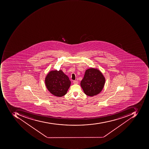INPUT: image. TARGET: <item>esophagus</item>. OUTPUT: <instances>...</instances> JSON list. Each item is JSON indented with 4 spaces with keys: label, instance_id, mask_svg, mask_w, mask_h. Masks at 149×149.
I'll return each instance as SVG.
<instances>
[{
    "label": "esophagus",
    "instance_id": "esophagus-1",
    "mask_svg": "<svg viewBox=\"0 0 149 149\" xmlns=\"http://www.w3.org/2000/svg\"><path fill=\"white\" fill-rule=\"evenodd\" d=\"M73 83L74 84H78V81H73Z\"/></svg>",
    "mask_w": 149,
    "mask_h": 149
}]
</instances>
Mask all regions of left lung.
I'll use <instances>...</instances> for the list:
<instances>
[{"instance_id":"1","label":"left lung","mask_w":149,"mask_h":149,"mask_svg":"<svg viewBox=\"0 0 149 149\" xmlns=\"http://www.w3.org/2000/svg\"><path fill=\"white\" fill-rule=\"evenodd\" d=\"M105 83V78L102 72L97 68L86 70L81 86L84 93L87 96L97 95L102 91Z\"/></svg>"}]
</instances>
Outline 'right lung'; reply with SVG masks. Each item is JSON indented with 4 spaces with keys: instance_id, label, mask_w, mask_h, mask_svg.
<instances>
[{
    "instance_id": "right-lung-1",
    "label": "right lung",
    "mask_w": 149,
    "mask_h": 149,
    "mask_svg": "<svg viewBox=\"0 0 149 149\" xmlns=\"http://www.w3.org/2000/svg\"><path fill=\"white\" fill-rule=\"evenodd\" d=\"M45 84L48 91L58 97L66 94L71 86V81L62 70H52L46 75Z\"/></svg>"
}]
</instances>
